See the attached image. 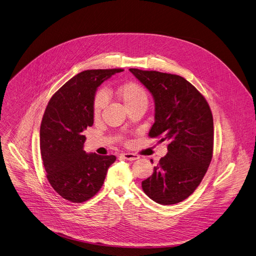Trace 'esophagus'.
<instances>
[{
  "label": "esophagus",
  "mask_w": 256,
  "mask_h": 256,
  "mask_svg": "<svg viewBox=\"0 0 256 256\" xmlns=\"http://www.w3.org/2000/svg\"><path fill=\"white\" fill-rule=\"evenodd\" d=\"M122 156L126 160H136V159L140 158V156L134 154V153H124Z\"/></svg>",
  "instance_id": "obj_1"
}]
</instances>
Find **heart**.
Segmentation results:
<instances>
[{"label": "heart", "instance_id": "b5f03b06", "mask_svg": "<svg viewBox=\"0 0 256 256\" xmlns=\"http://www.w3.org/2000/svg\"><path fill=\"white\" fill-rule=\"evenodd\" d=\"M118 95L126 108L138 103L147 102V96L145 90L134 82H126L122 84L118 88ZM106 95L103 92H99L96 95L94 105H92V113H94L95 118H98L100 115L103 106L106 104Z\"/></svg>", "mask_w": 256, "mask_h": 256}]
</instances>
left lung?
<instances>
[{
  "instance_id": "left-lung-1",
  "label": "left lung",
  "mask_w": 256,
  "mask_h": 256,
  "mask_svg": "<svg viewBox=\"0 0 256 256\" xmlns=\"http://www.w3.org/2000/svg\"><path fill=\"white\" fill-rule=\"evenodd\" d=\"M152 94L155 122L149 136L168 141V154L142 182L153 201L170 205L187 199L204 178L214 152V118L201 92L184 78L130 68ZM151 162H153L151 160Z\"/></svg>"
}]
</instances>
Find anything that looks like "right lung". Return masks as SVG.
<instances>
[{
	"label": "right lung",
	"instance_id": "1",
	"mask_svg": "<svg viewBox=\"0 0 256 256\" xmlns=\"http://www.w3.org/2000/svg\"><path fill=\"white\" fill-rule=\"evenodd\" d=\"M124 69H92L63 84L44 110L40 130V154L53 189L64 199L82 203L103 186L114 155L86 153L84 130L94 124L97 88Z\"/></svg>",
	"mask_w": 256,
	"mask_h": 256
}]
</instances>
